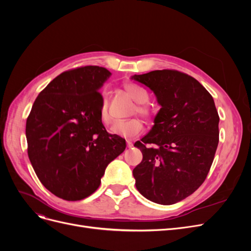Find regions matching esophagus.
<instances>
[{
  "label": "esophagus",
  "instance_id": "obj_1",
  "mask_svg": "<svg viewBox=\"0 0 251 251\" xmlns=\"http://www.w3.org/2000/svg\"><path fill=\"white\" fill-rule=\"evenodd\" d=\"M126 147L127 148H132L133 147V142L131 140H126Z\"/></svg>",
  "mask_w": 251,
  "mask_h": 251
}]
</instances>
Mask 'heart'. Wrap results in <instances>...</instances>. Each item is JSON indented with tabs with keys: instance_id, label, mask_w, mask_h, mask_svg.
<instances>
[{
	"instance_id": "obj_1",
	"label": "heart",
	"mask_w": 251,
	"mask_h": 251,
	"mask_svg": "<svg viewBox=\"0 0 251 251\" xmlns=\"http://www.w3.org/2000/svg\"><path fill=\"white\" fill-rule=\"evenodd\" d=\"M126 90L127 94L131 96L133 100L137 102L135 105L132 115H140L141 117L149 119L151 116V109L147 104L150 100V94L143 87L136 85V83H127L126 85ZM100 118L103 124L112 123L113 117L109 112V94L108 91H102V97L100 108ZM143 131V123L138 117H134L127 120L116 121L111 126V133L115 134L119 137L124 138H134L138 136Z\"/></svg>"
}]
</instances>
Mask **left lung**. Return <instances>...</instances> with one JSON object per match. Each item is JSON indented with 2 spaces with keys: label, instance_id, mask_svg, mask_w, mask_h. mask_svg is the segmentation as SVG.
Wrapping results in <instances>:
<instances>
[{
  "label": "left lung",
  "instance_id": "8db88e82",
  "mask_svg": "<svg viewBox=\"0 0 251 251\" xmlns=\"http://www.w3.org/2000/svg\"><path fill=\"white\" fill-rule=\"evenodd\" d=\"M132 79L153 91L161 105L151 130L134 144L143 156L133 170L136 188L151 202L175 204L200 187L214 161L220 120L214 98L198 80L177 70Z\"/></svg>",
  "mask_w": 251,
  "mask_h": 251
}]
</instances>
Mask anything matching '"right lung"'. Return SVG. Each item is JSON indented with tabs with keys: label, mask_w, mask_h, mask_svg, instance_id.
<instances>
[{
	"label": "right lung",
	"mask_w": 251,
	"mask_h": 251,
	"mask_svg": "<svg viewBox=\"0 0 251 251\" xmlns=\"http://www.w3.org/2000/svg\"><path fill=\"white\" fill-rule=\"evenodd\" d=\"M111 75L86 66L60 73L36 97L26 123L28 156L42 184L60 199L78 201L100 185L126 140L107 132L98 90Z\"/></svg>",
	"instance_id": "1"
}]
</instances>
